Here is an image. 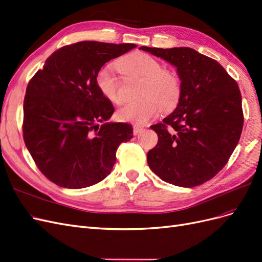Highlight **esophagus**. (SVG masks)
Instances as JSON below:
<instances>
[{"label":"esophagus","mask_w":262,"mask_h":262,"mask_svg":"<svg viewBox=\"0 0 262 262\" xmlns=\"http://www.w3.org/2000/svg\"><path fill=\"white\" fill-rule=\"evenodd\" d=\"M142 130H143V128H142V126L134 125L133 126V134H134V136H137V134H139Z\"/></svg>","instance_id":"esophagus-1"}]
</instances>
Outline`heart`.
<instances>
[{
  "label": "heart",
  "mask_w": 262,
  "mask_h": 262,
  "mask_svg": "<svg viewBox=\"0 0 262 262\" xmlns=\"http://www.w3.org/2000/svg\"><path fill=\"white\" fill-rule=\"evenodd\" d=\"M124 75L143 77L140 89L141 99L128 101L117 112L119 120L144 124L161 110L177 104L180 97V80L176 73L164 70L162 63L144 52H133L117 63ZM96 85L100 93L114 104L122 101L121 82L112 66L101 67L96 74Z\"/></svg>",
  "instance_id": "1"
}]
</instances>
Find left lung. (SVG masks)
<instances>
[{"label": "left lung", "mask_w": 262, "mask_h": 262, "mask_svg": "<svg viewBox=\"0 0 262 262\" xmlns=\"http://www.w3.org/2000/svg\"><path fill=\"white\" fill-rule=\"evenodd\" d=\"M140 49L176 67L181 81L176 109L150 125L158 142L147 164L168 184L200 186L224 167L238 144L244 124L238 85L217 61L191 48Z\"/></svg>", "instance_id": "1"}]
</instances>
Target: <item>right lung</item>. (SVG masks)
I'll return each instance as SVG.
<instances>
[{
	"mask_svg": "<svg viewBox=\"0 0 262 262\" xmlns=\"http://www.w3.org/2000/svg\"><path fill=\"white\" fill-rule=\"evenodd\" d=\"M136 47L99 41L64 46L29 81L23 137L37 167L53 184L70 189L97 184L112 171L118 146L133 138L131 124L107 122L115 108L98 90L96 74Z\"/></svg>",
	"mask_w": 262,
	"mask_h": 262,
	"instance_id": "right-lung-1",
	"label": "right lung"
}]
</instances>
